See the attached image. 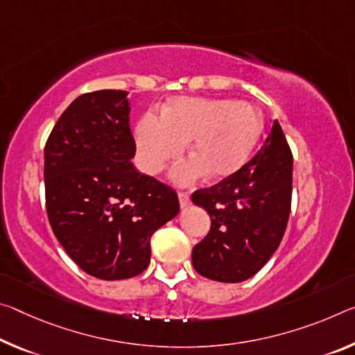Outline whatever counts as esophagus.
I'll use <instances>...</instances> for the list:
<instances>
[{
	"label": "esophagus",
	"mask_w": 355,
	"mask_h": 355,
	"mask_svg": "<svg viewBox=\"0 0 355 355\" xmlns=\"http://www.w3.org/2000/svg\"><path fill=\"white\" fill-rule=\"evenodd\" d=\"M178 202H180V207L184 208V207H189L191 204V198L188 193H178Z\"/></svg>",
	"instance_id": "1"
}]
</instances>
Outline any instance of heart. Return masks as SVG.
<instances>
[{
    "mask_svg": "<svg viewBox=\"0 0 355 355\" xmlns=\"http://www.w3.org/2000/svg\"><path fill=\"white\" fill-rule=\"evenodd\" d=\"M262 129L254 107L230 99L177 98L162 116L147 112L139 118L134 139L140 171L156 175L187 148L194 156L173 167L172 180L188 187L208 172L229 177L248 161Z\"/></svg>",
    "mask_w": 355,
    "mask_h": 355,
    "instance_id": "heart-1",
    "label": "heart"
}]
</instances>
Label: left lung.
Listing matches in <instances>:
<instances>
[{
	"mask_svg": "<svg viewBox=\"0 0 355 355\" xmlns=\"http://www.w3.org/2000/svg\"><path fill=\"white\" fill-rule=\"evenodd\" d=\"M291 199L292 153L275 120L254 157L215 187L193 194L211 219L210 232L193 248L196 272L221 283L254 277L278 250Z\"/></svg>",
	"mask_w": 355,
	"mask_h": 355,
	"instance_id": "1",
	"label": "left lung"
}]
</instances>
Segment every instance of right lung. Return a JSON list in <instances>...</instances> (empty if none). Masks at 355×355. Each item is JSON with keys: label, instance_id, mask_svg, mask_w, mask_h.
<instances>
[{"label": "right lung", "instance_id": "add662e5", "mask_svg": "<svg viewBox=\"0 0 355 355\" xmlns=\"http://www.w3.org/2000/svg\"><path fill=\"white\" fill-rule=\"evenodd\" d=\"M128 93L99 89L78 96L44 148L50 226L83 272L126 279L150 263V239L177 216V193L144 175L129 128Z\"/></svg>", "mask_w": 355, "mask_h": 355}]
</instances>
